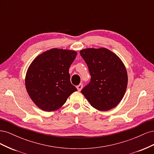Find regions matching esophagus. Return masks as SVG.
<instances>
[{
	"mask_svg": "<svg viewBox=\"0 0 154 154\" xmlns=\"http://www.w3.org/2000/svg\"><path fill=\"white\" fill-rule=\"evenodd\" d=\"M82 87H83V85L82 84V83H80V84H79L78 85L76 86V88H77V89H78V91H80L82 90Z\"/></svg>",
	"mask_w": 154,
	"mask_h": 154,
	"instance_id": "34e87169",
	"label": "esophagus"
}]
</instances>
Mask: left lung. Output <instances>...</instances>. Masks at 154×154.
Wrapping results in <instances>:
<instances>
[{
  "mask_svg": "<svg viewBox=\"0 0 154 154\" xmlns=\"http://www.w3.org/2000/svg\"><path fill=\"white\" fill-rule=\"evenodd\" d=\"M80 53L91 76L82 93L97 110L114 108L123 99L128 84L127 69L122 60L105 48H87Z\"/></svg>",
  "mask_w": 154,
  "mask_h": 154,
  "instance_id": "left-lung-1",
  "label": "left lung"
}]
</instances>
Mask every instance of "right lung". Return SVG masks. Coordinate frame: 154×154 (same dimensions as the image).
Listing matches in <instances>:
<instances>
[{
	"instance_id": "obj_1",
	"label": "right lung",
	"mask_w": 154,
	"mask_h": 154,
	"mask_svg": "<svg viewBox=\"0 0 154 154\" xmlns=\"http://www.w3.org/2000/svg\"><path fill=\"white\" fill-rule=\"evenodd\" d=\"M77 55L75 51L54 48L39 54L26 72L25 84L34 103L42 110L54 111L77 91L70 81L69 69Z\"/></svg>"
}]
</instances>
